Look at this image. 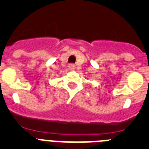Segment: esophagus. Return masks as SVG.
Here are the masks:
<instances>
[{
    "label": "esophagus",
    "instance_id": "esophagus-1",
    "mask_svg": "<svg viewBox=\"0 0 149 149\" xmlns=\"http://www.w3.org/2000/svg\"><path fill=\"white\" fill-rule=\"evenodd\" d=\"M68 67L70 70H74V69L75 68V65H74V64H69Z\"/></svg>",
    "mask_w": 149,
    "mask_h": 149
}]
</instances>
